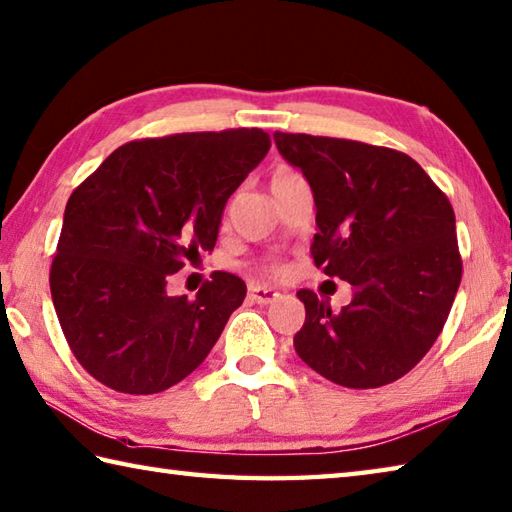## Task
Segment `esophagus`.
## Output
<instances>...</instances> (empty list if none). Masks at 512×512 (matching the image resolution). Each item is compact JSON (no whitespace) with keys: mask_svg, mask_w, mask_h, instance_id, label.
Instances as JSON below:
<instances>
[{"mask_svg":"<svg viewBox=\"0 0 512 512\" xmlns=\"http://www.w3.org/2000/svg\"><path fill=\"white\" fill-rule=\"evenodd\" d=\"M248 295H250V299H253L255 304H262V306H266V304H273L275 299L279 297V290H275V288H270V286H250V290H248Z\"/></svg>","mask_w":512,"mask_h":512,"instance_id":"34e87169","label":"esophagus"}]
</instances>
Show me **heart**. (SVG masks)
Returning <instances> with one entry per match:
<instances>
[{
  "mask_svg": "<svg viewBox=\"0 0 512 512\" xmlns=\"http://www.w3.org/2000/svg\"><path fill=\"white\" fill-rule=\"evenodd\" d=\"M295 179H302V175H299L297 170L288 168V166H279V168H275V173L270 175V190L295 182Z\"/></svg>",
  "mask_w": 512,
  "mask_h": 512,
  "instance_id": "heart-1",
  "label": "heart"
}]
</instances>
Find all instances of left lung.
I'll return each instance as SVG.
<instances>
[{
  "mask_svg": "<svg viewBox=\"0 0 512 512\" xmlns=\"http://www.w3.org/2000/svg\"><path fill=\"white\" fill-rule=\"evenodd\" d=\"M313 190L310 257L344 279L339 313L302 288L306 322L297 355L346 388H377L415 368L442 333L462 282L455 213L415 159L353 139L275 133Z\"/></svg>",
  "mask_w": 512,
  "mask_h": 512,
  "instance_id": "obj_1",
  "label": "left lung"
}]
</instances>
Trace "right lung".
<instances>
[{
	"label": "right lung",
	"mask_w": 512,
	"mask_h": 512,
	"mask_svg": "<svg viewBox=\"0 0 512 512\" xmlns=\"http://www.w3.org/2000/svg\"><path fill=\"white\" fill-rule=\"evenodd\" d=\"M268 148L262 128L142 139L75 188L50 295L70 350L97 382L162 393L208 357L246 284L217 270L188 299L170 297L168 279L215 248L228 197Z\"/></svg>",
	"instance_id": "add662e5"
}]
</instances>
